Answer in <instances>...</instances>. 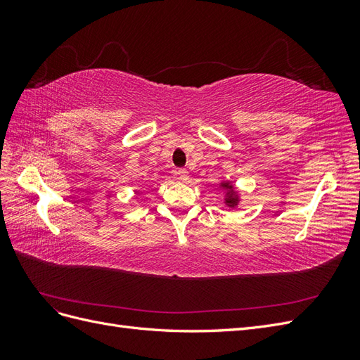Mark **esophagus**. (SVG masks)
<instances>
[{"label":"esophagus","instance_id":"1","mask_svg":"<svg viewBox=\"0 0 360 360\" xmlns=\"http://www.w3.org/2000/svg\"><path fill=\"white\" fill-rule=\"evenodd\" d=\"M176 179L181 180V181L188 180V179H189V172H188L186 169H177V171H176Z\"/></svg>","mask_w":360,"mask_h":360}]
</instances>
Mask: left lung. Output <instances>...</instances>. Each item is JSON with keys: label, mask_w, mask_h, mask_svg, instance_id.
Instances as JSON below:
<instances>
[{"label": "left lung", "mask_w": 360, "mask_h": 360, "mask_svg": "<svg viewBox=\"0 0 360 360\" xmlns=\"http://www.w3.org/2000/svg\"><path fill=\"white\" fill-rule=\"evenodd\" d=\"M221 186L226 191L225 204L230 205V207H236L237 202H238V197H237V193H236V191H234V188H233V184H231V183H222Z\"/></svg>", "instance_id": "1"}]
</instances>
